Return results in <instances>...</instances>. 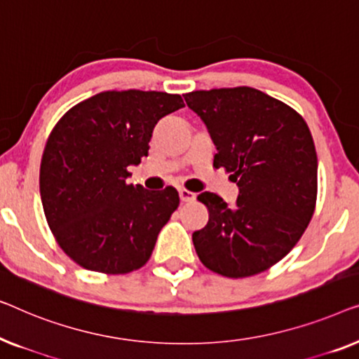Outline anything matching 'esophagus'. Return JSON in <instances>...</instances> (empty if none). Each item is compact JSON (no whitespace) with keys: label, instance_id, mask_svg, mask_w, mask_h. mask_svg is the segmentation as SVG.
<instances>
[{"label":"esophagus","instance_id":"1","mask_svg":"<svg viewBox=\"0 0 359 359\" xmlns=\"http://www.w3.org/2000/svg\"><path fill=\"white\" fill-rule=\"evenodd\" d=\"M179 196L182 201H194L196 195L194 194V191H190L187 189H179Z\"/></svg>","mask_w":359,"mask_h":359}]
</instances>
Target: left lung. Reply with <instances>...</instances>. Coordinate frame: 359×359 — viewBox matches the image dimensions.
<instances>
[{
    "label": "left lung",
    "instance_id": "1",
    "mask_svg": "<svg viewBox=\"0 0 359 359\" xmlns=\"http://www.w3.org/2000/svg\"><path fill=\"white\" fill-rule=\"evenodd\" d=\"M185 102L208 128L224 168L239 187L234 205L203 191L210 219L191 239L206 269L228 278L262 273L280 262L314 215L317 154L296 110L259 89L194 90Z\"/></svg>",
    "mask_w": 359,
    "mask_h": 359
}]
</instances>
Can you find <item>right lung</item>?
Here are the masks:
<instances>
[{
    "label": "right lung",
    "instance_id": "right-lung-1",
    "mask_svg": "<svg viewBox=\"0 0 359 359\" xmlns=\"http://www.w3.org/2000/svg\"><path fill=\"white\" fill-rule=\"evenodd\" d=\"M182 107L179 94L105 90L55 125L40 164V196L58 245L79 266L123 275L149 260L179 194L127 184L128 168L148 156L156 123Z\"/></svg>",
    "mask_w": 359,
    "mask_h": 359
}]
</instances>
